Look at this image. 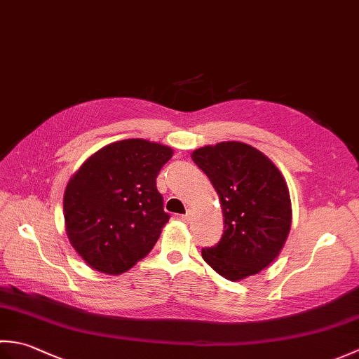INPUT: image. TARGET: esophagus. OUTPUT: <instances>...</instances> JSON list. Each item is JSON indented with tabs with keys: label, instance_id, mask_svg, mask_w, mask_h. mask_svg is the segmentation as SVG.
<instances>
[{
	"label": "esophagus",
	"instance_id": "34e87169",
	"mask_svg": "<svg viewBox=\"0 0 359 359\" xmlns=\"http://www.w3.org/2000/svg\"><path fill=\"white\" fill-rule=\"evenodd\" d=\"M180 219L184 220L185 224H189V222H191V212H187V215H184V216H182Z\"/></svg>",
	"mask_w": 359,
	"mask_h": 359
}]
</instances>
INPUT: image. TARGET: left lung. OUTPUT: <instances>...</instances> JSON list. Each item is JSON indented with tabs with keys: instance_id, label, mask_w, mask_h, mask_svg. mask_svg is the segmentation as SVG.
<instances>
[{
	"instance_id": "left-lung-1",
	"label": "left lung",
	"mask_w": 359,
	"mask_h": 359,
	"mask_svg": "<svg viewBox=\"0 0 359 359\" xmlns=\"http://www.w3.org/2000/svg\"><path fill=\"white\" fill-rule=\"evenodd\" d=\"M191 158L219 196L224 234L202 250L212 270L242 280L266 269L280 253L292 226V201L284 175L264 152L242 142L197 148Z\"/></svg>"
}]
</instances>
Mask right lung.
I'll return each mask as SVG.
<instances>
[{"instance_id": "right-lung-1", "label": "right lung", "mask_w": 359, "mask_h": 359, "mask_svg": "<svg viewBox=\"0 0 359 359\" xmlns=\"http://www.w3.org/2000/svg\"><path fill=\"white\" fill-rule=\"evenodd\" d=\"M174 154L144 139L112 142L89 156L67 182V239L90 269L121 274L142 261L170 216L156 179Z\"/></svg>"}]
</instances>
